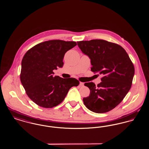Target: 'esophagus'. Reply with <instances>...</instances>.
I'll return each instance as SVG.
<instances>
[{"instance_id": "obj_1", "label": "esophagus", "mask_w": 149, "mask_h": 149, "mask_svg": "<svg viewBox=\"0 0 149 149\" xmlns=\"http://www.w3.org/2000/svg\"><path fill=\"white\" fill-rule=\"evenodd\" d=\"M79 85H80V86H84V83H82V82H80V84H79Z\"/></svg>"}]
</instances>
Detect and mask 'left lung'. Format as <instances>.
Returning a JSON list of instances; mask_svg holds the SVG:
<instances>
[{"label": "left lung", "mask_w": 149, "mask_h": 149, "mask_svg": "<svg viewBox=\"0 0 149 149\" xmlns=\"http://www.w3.org/2000/svg\"><path fill=\"white\" fill-rule=\"evenodd\" d=\"M81 51L89 57L91 71L103 75L97 85L84 84L90 95L83 98L90 111L103 113L117 106L130 91L135 74L134 64L120 45L103 40L78 41Z\"/></svg>", "instance_id": "left-lung-1"}]
</instances>
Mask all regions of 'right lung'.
Wrapping results in <instances>:
<instances>
[{"label":"right lung","instance_id":"1","mask_svg":"<svg viewBox=\"0 0 149 149\" xmlns=\"http://www.w3.org/2000/svg\"><path fill=\"white\" fill-rule=\"evenodd\" d=\"M76 45L74 41L50 40L36 45L24 55L21 81L29 98L38 106L46 108L56 106L72 86L79 84L75 78L53 76V70L64 65L65 54Z\"/></svg>","mask_w":149,"mask_h":149}]
</instances>
